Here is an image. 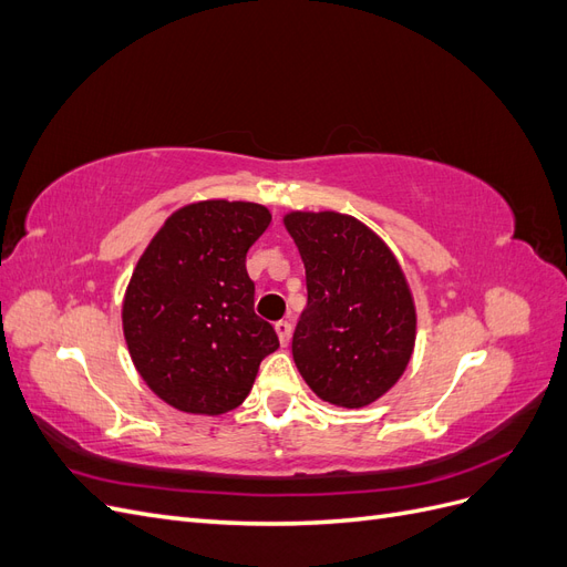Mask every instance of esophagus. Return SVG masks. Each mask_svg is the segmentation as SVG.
Here are the masks:
<instances>
[{
    "mask_svg": "<svg viewBox=\"0 0 567 567\" xmlns=\"http://www.w3.org/2000/svg\"><path fill=\"white\" fill-rule=\"evenodd\" d=\"M274 331H277L279 342L286 348L288 342H290V333H293V326H290V321H284V319H281V321L274 323Z\"/></svg>",
    "mask_w": 567,
    "mask_h": 567,
    "instance_id": "obj_1",
    "label": "esophagus"
}]
</instances>
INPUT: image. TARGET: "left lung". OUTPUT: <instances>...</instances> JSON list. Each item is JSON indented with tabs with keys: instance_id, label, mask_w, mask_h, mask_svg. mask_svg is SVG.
<instances>
[{
	"instance_id": "obj_1",
	"label": "left lung",
	"mask_w": 567,
	"mask_h": 567,
	"mask_svg": "<svg viewBox=\"0 0 567 567\" xmlns=\"http://www.w3.org/2000/svg\"><path fill=\"white\" fill-rule=\"evenodd\" d=\"M307 307L293 359L323 402L359 409L400 381L416 342V307L398 257L362 221L333 210L288 213Z\"/></svg>"
}]
</instances>
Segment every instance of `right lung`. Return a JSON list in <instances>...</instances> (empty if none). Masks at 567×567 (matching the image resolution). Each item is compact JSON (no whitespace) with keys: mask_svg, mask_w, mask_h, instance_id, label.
Returning a JSON list of instances; mask_svg holds the SVG:
<instances>
[{"mask_svg":"<svg viewBox=\"0 0 567 567\" xmlns=\"http://www.w3.org/2000/svg\"><path fill=\"white\" fill-rule=\"evenodd\" d=\"M271 215L246 200H200L165 219L123 300L132 362L163 402L219 416L241 404L277 331L252 310L248 248Z\"/></svg>","mask_w":567,"mask_h":567,"instance_id":"obj_1","label":"right lung"}]
</instances>
